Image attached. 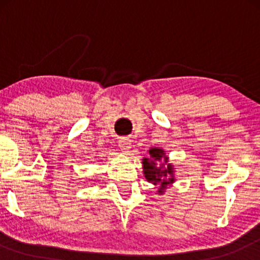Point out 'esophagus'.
<instances>
[{
	"label": "esophagus",
	"mask_w": 260,
	"mask_h": 260,
	"mask_svg": "<svg viewBox=\"0 0 260 260\" xmlns=\"http://www.w3.org/2000/svg\"><path fill=\"white\" fill-rule=\"evenodd\" d=\"M118 145L119 148L122 149L123 152H127V150L131 148V141L129 140V138H120L119 142H118Z\"/></svg>",
	"instance_id": "esophagus-1"
}]
</instances>
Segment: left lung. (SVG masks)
I'll return each mask as SVG.
<instances>
[{"mask_svg":"<svg viewBox=\"0 0 260 260\" xmlns=\"http://www.w3.org/2000/svg\"><path fill=\"white\" fill-rule=\"evenodd\" d=\"M142 165L145 179L158 187L157 194L162 195L175 182V168L162 148L149 149V157L142 158Z\"/></svg>","mask_w":260,"mask_h":260,"instance_id":"8db88e82","label":"left lung"}]
</instances>
